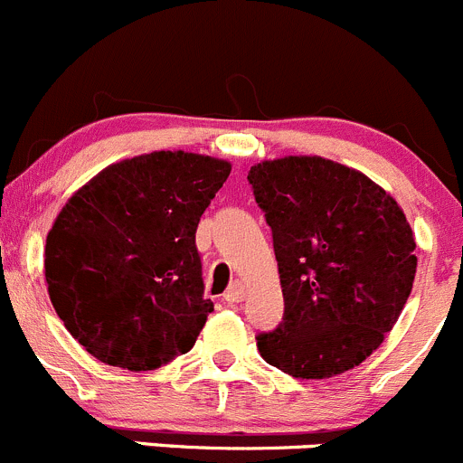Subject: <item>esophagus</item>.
Returning a JSON list of instances; mask_svg holds the SVG:
<instances>
[{"mask_svg":"<svg viewBox=\"0 0 463 463\" xmlns=\"http://www.w3.org/2000/svg\"><path fill=\"white\" fill-rule=\"evenodd\" d=\"M245 299V288H242V283H232L230 288H227V292L222 295V301L225 304H241V301Z\"/></svg>","mask_w":463,"mask_h":463,"instance_id":"obj_1","label":"esophagus"}]
</instances>
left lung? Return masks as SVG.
<instances>
[{
	"label": "left lung",
	"mask_w": 463,
	"mask_h": 463,
	"mask_svg": "<svg viewBox=\"0 0 463 463\" xmlns=\"http://www.w3.org/2000/svg\"><path fill=\"white\" fill-rule=\"evenodd\" d=\"M272 230L283 317L256 335L268 364L301 378L358 367L385 340L411 292L414 236L396 200L322 157H283L247 173Z\"/></svg>",
	"instance_id": "1"
}]
</instances>
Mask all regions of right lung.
Masks as SVG:
<instances>
[{
	"mask_svg": "<svg viewBox=\"0 0 463 463\" xmlns=\"http://www.w3.org/2000/svg\"><path fill=\"white\" fill-rule=\"evenodd\" d=\"M230 171L222 159L159 150L112 164L62 207L44 277L87 354L148 372L194 349L213 310L195 230Z\"/></svg>",
	"mask_w": 463,
	"mask_h": 463,
	"instance_id": "1",
	"label": "right lung"
}]
</instances>
